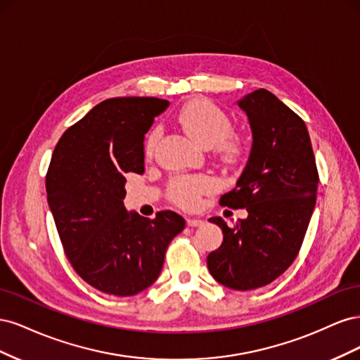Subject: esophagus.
<instances>
[{
  "instance_id": "obj_1",
  "label": "esophagus",
  "mask_w": 360,
  "mask_h": 360,
  "mask_svg": "<svg viewBox=\"0 0 360 360\" xmlns=\"http://www.w3.org/2000/svg\"><path fill=\"white\" fill-rule=\"evenodd\" d=\"M186 222L189 226H202L204 225V221L197 219V217H188Z\"/></svg>"
}]
</instances>
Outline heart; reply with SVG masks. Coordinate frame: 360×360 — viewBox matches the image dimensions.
<instances>
[{"label":"heart","mask_w":360,"mask_h":360,"mask_svg":"<svg viewBox=\"0 0 360 360\" xmlns=\"http://www.w3.org/2000/svg\"><path fill=\"white\" fill-rule=\"evenodd\" d=\"M177 123L192 139L204 148L214 147L224 159H236L242 153V139L231 134V120L219 106L210 101L197 99L184 105L177 112ZM159 139V132L155 130L147 138L146 153L151 155ZM213 188V180L200 177H177L169 184V198L180 205H193L200 195Z\"/></svg>","instance_id":"b5f03b06"}]
</instances>
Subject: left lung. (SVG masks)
Here are the masks:
<instances>
[{
    "instance_id": "obj_1",
    "label": "left lung",
    "mask_w": 360,
    "mask_h": 360,
    "mask_svg": "<svg viewBox=\"0 0 360 360\" xmlns=\"http://www.w3.org/2000/svg\"><path fill=\"white\" fill-rule=\"evenodd\" d=\"M252 147L236 188L219 204L246 209L248 217L233 228L222 217L224 242L207 257L219 284L255 290L281 276L296 259L317 198L319 171L303 120L264 89L242 97Z\"/></svg>"
}]
</instances>
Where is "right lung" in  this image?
I'll list each match as a JSON object with an SVG mask.
<instances>
[{"label":"right lung","mask_w":360,"mask_h":360,"mask_svg":"<svg viewBox=\"0 0 360 360\" xmlns=\"http://www.w3.org/2000/svg\"><path fill=\"white\" fill-rule=\"evenodd\" d=\"M169 105L158 97H112L60 138L46 174L48 204L64 252L86 284L135 296L160 275L169 242L184 219L127 212L126 174L144 172V138Z\"/></svg>","instance_id":"obj_1"}]
</instances>
